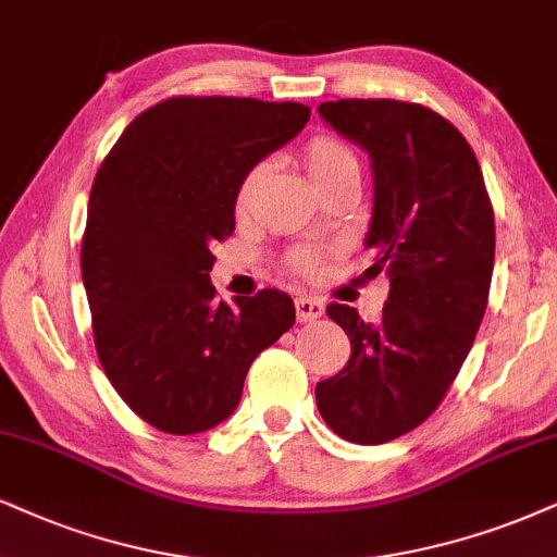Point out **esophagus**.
I'll list each match as a JSON object with an SVG mask.
<instances>
[{
	"label": "esophagus",
	"mask_w": 557,
	"mask_h": 557,
	"mask_svg": "<svg viewBox=\"0 0 557 557\" xmlns=\"http://www.w3.org/2000/svg\"><path fill=\"white\" fill-rule=\"evenodd\" d=\"M294 307H297L299 322H314L318 318H322V312H325V305L312 297H297Z\"/></svg>",
	"instance_id": "1"
}]
</instances>
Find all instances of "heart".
<instances>
[{
    "mask_svg": "<svg viewBox=\"0 0 557 557\" xmlns=\"http://www.w3.org/2000/svg\"><path fill=\"white\" fill-rule=\"evenodd\" d=\"M301 164H305L307 175L312 177L318 188H325V185L343 181V177H361L359 154H356L351 144L335 134H314L312 139H307L305 147H301ZM268 173H271V164L265 160L250 164L245 170L235 190L237 214H247L252 209V201H256ZM322 256H325L322 247L299 245L286 256V268L292 273H299V276H314L322 265Z\"/></svg>",
    "mask_w": 557,
    "mask_h": 557,
    "instance_id": "heart-1",
    "label": "heart"
}]
</instances>
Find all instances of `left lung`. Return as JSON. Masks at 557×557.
Segmentation results:
<instances>
[{"label": "left lung", "instance_id": "1", "mask_svg": "<svg viewBox=\"0 0 557 557\" xmlns=\"http://www.w3.org/2000/svg\"><path fill=\"white\" fill-rule=\"evenodd\" d=\"M335 132L372 157L369 278H389L382 318L331 301L351 359L314 389L341 438L384 444L421 425L468 359L488 307L496 222L478 157L444 115L403 100H331Z\"/></svg>", "mask_w": 557, "mask_h": 557}]
</instances>
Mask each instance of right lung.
<instances>
[{
  "label": "right lung",
  "mask_w": 557,
  "mask_h": 557,
  "mask_svg": "<svg viewBox=\"0 0 557 557\" xmlns=\"http://www.w3.org/2000/svg\"><path fill=\"white\" fill-rule=\"evenodd\" d=\"M301 102L168 98L128 123L95 175L82 281L102 372L164 434L214 429L263 348L297 320L276 289L216 301L214 243L235 232L250 164L310 121Z\"/></svg>",
  "instance_id": "add662e5"
}]
</instances>
